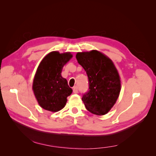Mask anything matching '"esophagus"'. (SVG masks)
I'll list each match as a JSON object with an SVG mask.
<instances>
[{
  "label": "esophagus",
  "instance_id": "34e87169",
  "mask_svg": "<svg viewBox=\"0 0 156 156\" xmlns=\"http://www.w3.org/2000/svg\"><path fill=\"white\" fill-rule=\"evenodd\" d=\"M73 93H74V94H78V87H77L75 86L73 88Z\"/></svg>",
  "mask_w": 156,
  "mask_h": 156
}]
</instances>
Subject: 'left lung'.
Returning <instances> with one entry per match:
<instances>
[{
	"mask_svg": "<svg viewBox=\"0 0 156 156\" xmlns=\"http://www.w3.org/2000/svg\"><path fill=\"white\" fill-rule=\"evenodd\" d=\"M76 57L89 79V91L82 98L86 109L98 115L106 114L115 105L120 92L117 69L109 58L97 50L78 52Z\"/></svg>",
	"mask_w": 156,
	"mask_h": 156,
	"instance_id": "obj_1",
	"label": "left lung"
}]
</instances>
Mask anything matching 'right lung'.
<instances>
[{"label":"right lung","mask_w":156,"mask_h":156,"mask_svg":"<svg viewBox=\"0 0 156 156\" xmlns=\"http://www.w3.org/2000/svg\"><path fill=\"white\" fill-rule=\"evenodd\" d=\"M70 52L51 51L44 56L37 69L32 89L43 109L56 112L64 108L72 93L67 80L61 76L62 67L72 58Z\"/></svg>","instance_id":"right-lung-1"}]
</instances>
